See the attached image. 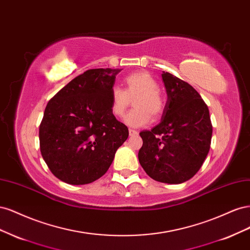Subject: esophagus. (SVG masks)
Listing matches in <instances>:
<instances>
[{
	"label": "esophagus",
	"instance_id": "34e87169",
	"mask_svg": "<svg viewBox=\"0 0 250 250\" xmlns=\"http://www.w3.org/2000/svg\"><path fill=\"white\" fill-rule=\"evenodd\" d=\"M129 134L130 135H135V134H138V131L134 130V129H131V128H130V129H129Z\"/></svg>",
	"mask_w": 250,
	"mask_h": 250
}]
</instances>
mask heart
<instances>
[{
	"mask_svg": "<svg viewBox=\"0 0 250 250\" xmlns=\"http://www.w3.org/2000/svg\"><path fill=\"white\" fill-rule=\"evenodd\" d=\"M125 89L115 86L111 89V111L121 117L134 99V108L124 118L125 123L132 127L146 125L150 116L160 117L165 107L157 81L147 72H134L124 79Z\"/></svg>",
	"mask_w": 250,
	"mask_h": 250,
	"instance_id": "b5f03b06",
	"label": "heart"
}]
</instances>
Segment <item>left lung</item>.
I'll list each match as a JSON object with an SVG mask.
<instances>
[{
	"label": "left lung",
	"instance_id": "1",
	"mask_svg": "<svg viewBox=\"0 0 250 250\" xmlns=\"http://www.w3.org/2000/svg\"><path fill=\"white\" fill-rule=\"evenodd\" d=\"M167 90L161 123L140 132V164L148 175L165 184H181L199 171L209 151L211 126L208 105L192 85L164 72Z\"/></svg>",
	"mask_w": 250,
	"mask_h": 250
}]
</instances>
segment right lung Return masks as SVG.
I'll list each match as a JSON object with an SVG mask.
<instances>
[{"mask_svg": "<svg viewBox=\"0 0 250 250\" xmlns=\"http://www.w3.org/2000/svg\"><path fill=\"white\" fill-rule=\"evenodd\" d=\"M119 69H93L74 78L48 102L40 125V146L51 172L70 185L103 176L128 128L111 111Z\"/></svg>", "mask_w": 250, "mask_h": 250, "instance_id": "add662e5", "label": "right lung"}]
</instances>
